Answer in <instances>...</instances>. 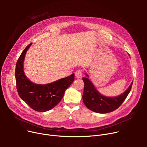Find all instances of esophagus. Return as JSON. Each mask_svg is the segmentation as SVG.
Listing matches in <instances>:
<instances>
[{"mask_svg":"<svg viewBox=\"0 0 147 147\" xmlns=\"http://www.w3.org/2000/svg\"><path fill=\"white\" fill-rule=\"evenodd\" d=\"M75 76L77 78H82L83 76V72L82 69H78L75 73Z\"/></svg>","mask_w":147,"mask_h":147,"instance_id":"1","label":"esophagus"}]
</instances>
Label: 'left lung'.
<instances>
[{"label": "left lung", "mask_w": 147, "mask_h": 147, "mask_svg": "<svg viewBox=\"0 0 147 147\" xmlns=\"http://www.w3.org/2000/svg\"><path fill=\"white\" fill-rule=\"evenodd\" d=\"M82 79L84 84L82 96L83 103L88 109L98 113H108L117 109L126 99L133 84L132 82L128 89L119 96L106 97L99 93L88 78Z\"/></svg>", "instance_id": "obj_1"}]
</instances>
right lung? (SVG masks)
<instances>
[{
    "label": "right lung",
    "instance_id": "obj_1",
    "mask_svg": "<svg viewBox=\"0 0 147 147\" xmlns=\"http://www.w3.org/2000/svg\"><path fill=\"white\" fill-rule=\"evenodd\" d=\"M32 43L22 51L15 67L17 89L20 98L36 111H47L56 106L64 95L65 90L74 80L73 73L67 78L46 84H37L30 81L24 73L23 62L27 51Z\"/></svg>",
    "mask_w": 147,
    "mask_h": 147
}]
</instances>
